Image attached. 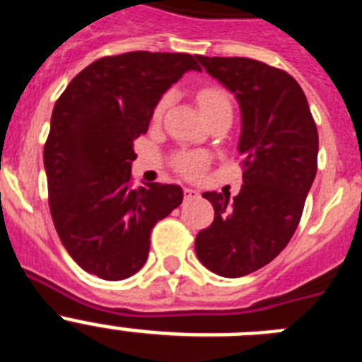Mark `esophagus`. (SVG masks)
<instances>
[{
  "mask_svg": "<svg viewBox=\"0 0 362 362\" xmlns=\"http://www.w3.org/2000/svg\"><path fill=\"white\" fill-rule=\"evenodd\" d=\"M196 197H199V192L194 188H185V199H196Z\"/></svg>",
  "mask_w": 362,
  "mask_h": 362,
  "instance_id": "1",
  "label": "esophagus"
}]
</instances>
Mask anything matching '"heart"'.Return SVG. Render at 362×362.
<instances>
[{
  "label": "heart",
  "instance_id": "1",
  "mask_svg": "<svg viewBox=\"0 0 362 362\" xmlns=\"http://www.w3.org/2000/svg\"><path fill=\"white\" fill-rule=\"evenodd\" d=\"M168 101H170L168 95L159 101L156 110H153V121L161 119L166 107H168ZM197 103H199L201 110H203L206 119L216 116V114H223V112L232 114V101H230V98L225 92L219 90V88H214V86H206V88H201V90L197 92ZM175 166H177V170L181 172V174L194 177V175H197L203 170L204 156L196 152L179 153L177 158H175Z\"/></svg>",
  "mask_w": 362,
  "mask_h": 362
}]
</instances>
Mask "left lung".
I'll return each mask as SVG.
<instances>
[{
    "mask_svg": "<svg viewBox=\"0 0 362 362\" xmlns=\"http://www.w3.org/2000/svg\"><path fill=\"white\" fill-rule=\"evenodd\" d=\"M197 59L238 99L245 170L233 199L203 194L214 223L197 233L196 254L217 276L243 277L276 259L299 225L317 172V127L305 92L284 70L248 57Z\"/></svg>",
    "mask_w": 362,
    "mask_h": 362,
    "instance_id": "left-lung-1",
    "label": "left lung"
}]
</instances>
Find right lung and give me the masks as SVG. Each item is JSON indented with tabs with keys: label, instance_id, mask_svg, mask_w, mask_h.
Returning <instances> with one entry per match:
<instances>
[{
	"label": "right lung",
	"instance_id": "right-lung-1",
	"mask_svg": "<svg viewBox=\"0 0 362 362\" xmlns=\"http://www.w3.org/2000/svg\"><path fill=\"white\" fill-rule=\"evenodd\" d=\"M196 57L127 52L101 57L69 83L50 119L43 161L54 226L70 257L105 281L146 263L153 225L183 203L179 185L134 188V141Z\"/></svg>",
	"mask_w": 362,
	"mask_h": 362
}]
</instances>
